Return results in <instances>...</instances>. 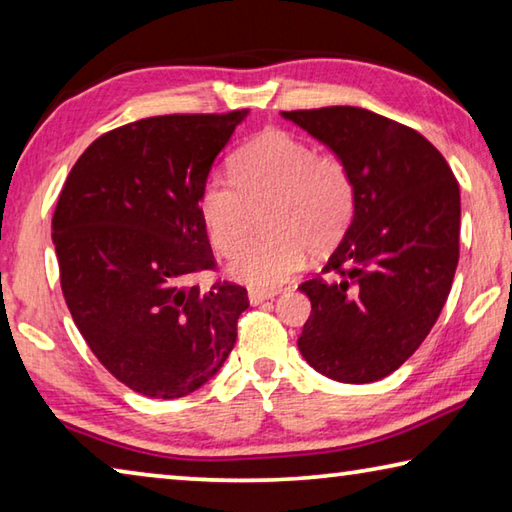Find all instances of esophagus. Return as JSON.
<instances>
[{
	"instance_id": "34e87169",
	"label": "esophagus",
	"mask_w": 512,
	"mask_h": 512,
	"mask_svg": "<svg viewBox=\"0 0 512 512\" xmlns=\"http://www.w3.org/2000/svg\"><path fill=\"white\" fill-rule=\"evenodd\" d=\"M277 291H262V289H250L248 300L250 305H262L264 300H271Z\"/></svg>"
}]
</instances>
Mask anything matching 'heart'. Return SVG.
I'll return each instance as SVG.
<instances>
[{"mask_svg":"<svg viewBox=\"0 0 512 512\" xmlns=\"http://www.w3.org/2000/svg\"><path fill=\"white\" fill-rule=\"evenodd\" d=\"M232 176H210L201 216L214 248L230 257L250 235L255 210L268 230L232 259L230 273L255 289L277 287L311 255H325L350 230L357 180L334 151H316L284 131H266L237 151Z\"/></svg>","mask_w":512,"mask_h":512,"instance_id":"obj_1","label":"heart"}]
</instances>
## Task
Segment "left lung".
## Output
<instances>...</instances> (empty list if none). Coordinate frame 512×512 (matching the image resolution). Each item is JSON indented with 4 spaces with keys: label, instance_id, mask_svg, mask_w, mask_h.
<instances>
[{
    "label": "left lung",
    "instance_id": "left-lung-1",
    "mask_svg": "<svg viewBox=\"0 0 512 512\" xmlns=\"http://www.w3.org/2000/svg\"><path fill=\"white\" fill-rule=\"evenodd\" d=\"M284 117L350 164L357 212L320 275L300 284L311 314L300 354L320 375L368 384L427 339L458 264L461 194L427 137L354 106Z\"/></svg>",
    "mask_w": 512,
    "mask_h": 512
}]
</instances>
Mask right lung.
<instances>
[{
    "mask_svg": "<svg viewBox=\"0 0 512 512\" xmlns=\"http://www.w3.org/2000/svg\"><path fill=\"white\" fill-rule=\"evenodd\" d=\"M248 108L160 115L97 137L69 171L51 219L60 289L76 327L112 377L173 400L214 377L248 309L216 271L201 189Z\"/></svg>",
    "mask_w": 512,
    "mask_h": 512,
    "instance_id": "right-lung-1",
    "label": "right lung"
}]
</instances>
